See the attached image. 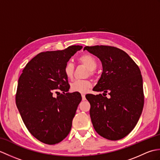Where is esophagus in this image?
Returning <instances> with one entry per match:
<instances>
[{"label": "esophagus", "mask_w": 160, "mask_h": 160, "mask_svg": "<svg viewBox=\"0 0 160 160\" xmlns=\"http://www.w3.org/2000/svg\"><path fill=\"white\" fill-rule=\"evenodd\" d=\"M81 96H82V100H85L86 98H85V93H81Z\"/></svg>", "instance_id": "1"}]
</instances>
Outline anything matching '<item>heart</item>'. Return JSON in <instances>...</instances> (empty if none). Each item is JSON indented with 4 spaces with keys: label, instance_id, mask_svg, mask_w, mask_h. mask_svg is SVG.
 Returning a JSON list of instances; mask_svg holds the SVG:
<instances>
[{
    "label": "heart",
    "instance_id": "heart-1",
    "mask_svg": "<svg viewBox=\"0 0 160 160\" xmlns=\"http://www.w3.org/2000/svg\"><path fill=\"white\" fill-rule=\"evenodd\" d=\"M78 61L89 69L90 75H94V70L97 67V61L94 57L90 54H83L78 58ZM63 73L68 79H72L74 73V64L71 62H67L63 68ZM91 87L92 82L89 80H76L71 84V90L73 92L86 93Z\"/></svg>",
    "mask_w": 160,
    "mask_h": 160
}]
</instances>
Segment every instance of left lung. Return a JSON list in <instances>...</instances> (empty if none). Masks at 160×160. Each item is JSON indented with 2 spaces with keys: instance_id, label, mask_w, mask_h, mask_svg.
Here are the masks:
<instances>
[{
  "instance_id": "obj_1",
  "label": "left lung",
  "mask_w": 160,
  "mask_h": 160,
  "mask_svg": "<svg viewBox=\"0 0 160 160\" xmlns=\"http://www.w3.org/2000/svg\"><path fill=\"white\" fill-rule=\"evenodd\" d=\"M100 60L103 71L93 88L102 94H87L95 130L109 140L127 136L136 126L144 107L143 82L140 68L124 51L115 47L86 46ZM110 96L108 98L106 93Z\"/></svg>"
}]
</instances>
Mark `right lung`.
Here are the masks:
<instances>
[{
    "label": "right lung",
    "instance_id": "obj_1",
    "mask_svg": "<svg viewBox=\"0 0 160 160\" xmlns=\"http://www.w3.org/2000/svg\"><path fill=\"white\" fill-rule=\"evenodd\" d=\"M82 46L41 52L26 64L18 79L16 104L24 124L33 137L56 144L69 133L78 104L79 92L68 93L70 85L63 68ZM57 90L63 93L53 96Z\"/></svg>",
    "mask_w": 160,
    "mask_h": 160
}]
</instances>
